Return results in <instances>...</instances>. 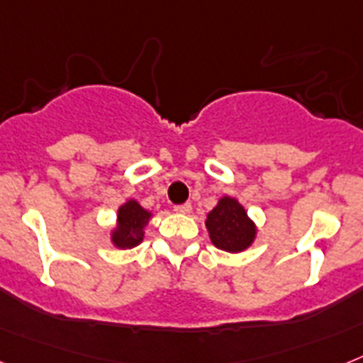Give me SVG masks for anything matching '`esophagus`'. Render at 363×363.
Listing matches in <instances>:
<instances>
[{"mask_svg": "<svg viewBox=\"0 0 363 363\" xmlns=\"http://www.w3.org/2000/svg\"><path fill=\"white\" fill-rule=\"evenodd\" d=\"M190 210H191L190 203H184V205H177L175 206L177 214H190Z\"/></svg>", "mask_w": 363, "mask_h": 363, "instance_id": "1", "label": "esophagus"}]
</instances>
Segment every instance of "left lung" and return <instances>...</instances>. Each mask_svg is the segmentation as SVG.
<instances>
[{
  "mask_svg": "<svg viewBox=\"0 0 363 363\" xmlns=\"http://www.w3.org/2000/svg\"><path fill=\"white\" fill-rule=\"evenodd\" d=\"M205 225L212 243L221 251L242 252L257 238V225L234 197H221L206 214Z\"/></svg>",
  "mask_w": 363,
  "mask_h": 363,
  "instance_id": "8db88e82",
  "label": "left lung"
}]
</instances>
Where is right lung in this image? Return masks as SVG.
Segmentation results:
<instances>
[{"mask_svg":"<svg viewBox=\"0 0 363 363\" xmlns=\"http://www.w3.org/2000/svg\"><path fill=\"white\" fill-rule=\"evenodd\" d=\"M151 219V212L140 206L138 201L129 199L118 208V221L111 240L118 249H133L144 240V228Z\"/></svg>","mask_w":363,"mask_h":363,"instance_id":"1","label":"right lung"}]
</instances>
